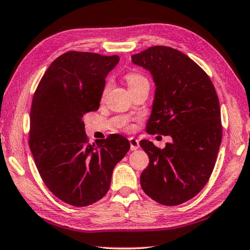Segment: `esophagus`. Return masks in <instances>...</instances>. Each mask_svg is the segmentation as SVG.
<instances>
[{
    "instance_id": "obj_1",
    "label": "esophagus",
    "mask_w": 250,
    "mask_h": 250,
    "mask_svg": "<svg viewBox=\"0 0 250 250\" xmlns=\"http://www.w3.org/2000/svg\"><path fill=\"white\" fill-rule=\"evenodd\" d=\"M129 144H130V150H137L139 148V141L138 139H136L134 137L129 138Z\"/></svg>"
}]
</instances>
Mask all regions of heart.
<instances>
[{"instance_id":"heart-1","label":"heart","mask_w":250,"mask_h":250,"mask_svg":"<svg viewBox=\"0 0 250 250\" xmlns=\"http://www.w3.org/2000/svg\"><path fill=\"white\" fill-rule=\"evenodd\" d=\"M125 81L127 83V86H128V88H129V90H134V89L143 86V84L149 83L148 79L146 78L143 74L136 73V72H131V73L126 74ZM109 86L110 84L106 83V86L104 87V93L107 91Z\"/></svg>"}]
</instances>
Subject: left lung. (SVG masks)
<instances>
[{
  "mask_svg": "<svg viewBox=\"0 0 250 250\" xmlns=\"http://www.w3.org/2000/svg\"><path fill=\"white\" fill-rule=\"evenodd\" d=\"M131 61L149 70L155 84L147 133L173 140L163 149L140 140L149 157L140 185L159 204L181 205L198 194L213 171L222 140L218 95L205 70L178 50L155 45Z\"/></svg>",
  "mask_w": 250,
  "mask_h": 250,
  "instance_id": "1",
  "label": "left lung"
}]
</instances>
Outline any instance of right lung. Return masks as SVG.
<instances>
[{
    "instance_id": "right-lung-1",
    "label": "right lung",
    "mask_w": 250,
    "mask_h": 250,
    "mask_svg": "<svg viewBox=\"0 0 250 250\" xmlns=\"http://www.w3.org/2000/svg\"><path fill=\"white\" fill-rule=\"evenodd\" d=\"M117 55L69 51L54 60L38 84L30 111L29 147L52 194L86 207L105 196L113 169L130 148L113 134L88 144L83 116L97 111Z\"/></svg>"
}]
</instances>
